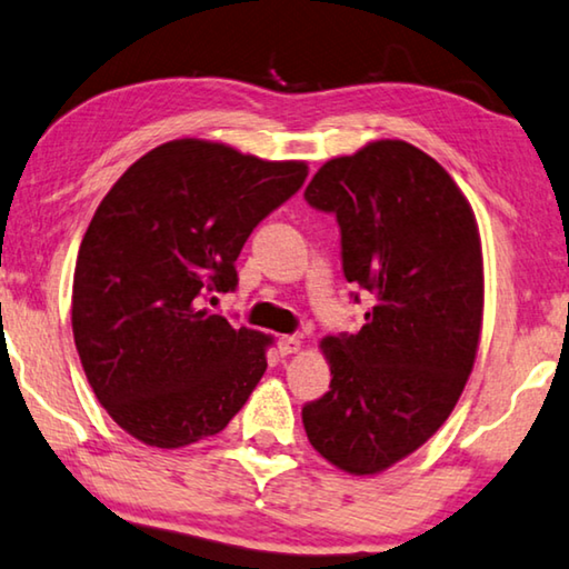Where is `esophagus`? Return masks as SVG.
<instances>
[{
  "mask_svg": "<svg viewBox=\"0 0 569 569\" xmlns=\"http://www.w3.org/2000/svg\"><path fill=\"white\" fill-rule=\"evenodd\" d=\"M302 351V338L300 336H282L279 338V353L282 356H290Z\"/></svg>",
  "mask_w": 569,
  "mask_h": 569,
  "instance_id": "obj_1",
  "label": "esophagus"
}]
</instances>
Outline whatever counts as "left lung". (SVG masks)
<instances>
[{"label": "left lung", "instance_id": "8db88e82", "mask_svg": "<svg viewBox=\"0 0 569 569\" xmlns=\"http://www.w3.org/2000/svg\"><path fill=\"white\" fill-rule=\"evenodd\" d=\"M336 213L343 274L373 297L356 336L320 351L330 391L302 409L315 450L351 476L412 456L456 409L483 328V249L473 208L430 154L376 139L333 157L305 188Z\"/></svg>", "mask_w": 569, "mask_h": 569}]
</instances>
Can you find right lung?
I'll return each mask as SVG.
<instances>
[{
  "label": "right lung",
  "mask_w": 569,
  "mask_h": 569,
  "mask_svg": "<svg viewBox=\"0 0 569 569\" xmlns=\"http://www.w3.org/2000/svg\"><path fill=\"white\" fill-rule=\"evenodd\" d=\"M305 178L302 160L182 137L103 196L78 249L71 322L96 399L134 440L186 448L247 405L274 338L233 328L206 300L233 290L249 233Z\"/></svg>",
  "instance_id": "right-lung-1"
}]
</instances>
